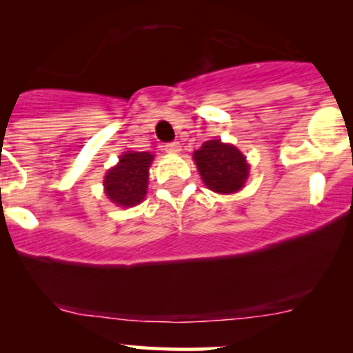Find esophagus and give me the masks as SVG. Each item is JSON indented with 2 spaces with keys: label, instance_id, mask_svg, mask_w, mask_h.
Listing matches in <instances>:
<instances>
[{
  "label": "esophagus",
  "instance_id": "34e87169",
  "mask_svg": "<svg viewBox=\"0 0 353 353\" xmlns=\"http://www.w3.org/2000/svg\"><path fill=\"white\" fill-rule=\"evenodd\" d=\"M164 150H166L168 153L177 154V153H181V143H179V142H171V143H166V145H164Z\"/></svg>",
  "mask_w": 353,
  "mask_h": 353
}]
</instances>
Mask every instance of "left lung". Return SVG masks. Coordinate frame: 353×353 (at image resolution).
Here are the masks:
<instances>
[{"label": "left lung", "mask_w": 353, "mask_h": 353, "mask_svg": "<svg viewBox=\"0 0 353 353\" xmlns=\"http://www.w3.org/2000/svg\"><path fill=\"white\" fill-rule=\"evenodd\" d=\"M201 179L216 194H236L248 177L247 159L241 150L221 140H208L194 153Z\"/></svg>", "instance_id": "1"}]
</instances>
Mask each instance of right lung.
Returning a JSON list of instances; mask_svg holds the SVG:
<instances>
[{
    "mask_svg": "<svg viewBox=\"0 0 353 353\" xmlns=\"http://www.w3.org/2000/svg\"><path fill=\"white\" fill-rule=\"evenodd\" d=\"M153 154L148 152H125L119 163L106 172L105 194L117 206L139 205L145 199L148 189V169Z\"/></svg>",
    "mask_w": 353,
    "mask_h": 353,
    "instance_id": "obj_1",
    "label": "right lung"
}]
</instances>
